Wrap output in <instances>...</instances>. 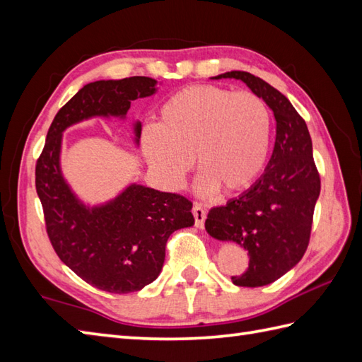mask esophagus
<instances>
[{"mask_svg": "<svg viewBox=\"0 0 362 362\" xmlns=\"http://www.w3.org/2000/svg\"><path fill=\"white\" fill-rule=\"evenodd\" d=\"M193 214H194V219H196V227L197 228H202L204 227V222H205V218H206L205 210L199 204H194Z\"/></svg>", "mask_w": 362, "mask_h": 362, "instance_id": "obj_1", "label": "esophagus"}]
</instances>
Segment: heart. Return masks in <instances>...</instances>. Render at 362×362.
<instances>
[{"label": "heart", "mask_w": 362, "mask_h": 362, "mask_svg": "<svg viewBox=\"0 0 362 362\" xmlns=\"http://www.w3.org/2000/svg\"><path fill=\"white\" fill-rule=\"evenodd\" d=\"M271 134V112L257 95L193 86L161 104L156 127L143 130L141 152L165 189L182 188L194 157L199 193H236L264 169Z\"/></svg>", "instance_id": "1"}]
</instances>
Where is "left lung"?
<instances>
[{
    "label": "left lung",
    "mask_w": 362,
    "mask_h": 362,
    "mask_svg": "<svg viewBox=\"0 0 362 362\" xmlns=\"http://www.w3.org/2000/svg\"><path fill=\"white\" fill-rule=\"evenodd\" d=\"M211 79L244 82L274 112L276 135L263 175L226 205L209 211L205 230L214 240L240 244L249 252V269L232 276L236 286L257 288L289 272L308 247L320 179L306 122L289 99L263 79L228 71Z\"/></svg>",
    "instance_id": "1"
}]
</instances>
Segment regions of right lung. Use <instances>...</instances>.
Returning <instances> with one entry per match:
<instances>
[{
    "mask_svg": "<svg viewBox=\"0 0 362 362\" xmlns=\"http://www.w3.org/2000/svg\"><path fill=\"white\" fill-rule=\"evenodd\" d=\"M157 91V81L144 76L83 86L57 112L35 166V188L54 250L83 281L113 294L140 291L157 279L168 238L194 226L193 204L140 183H129L105 202H83L60 165L64 132L91 118L124 121L130 103ZM132 134L138 146L140 121L132 124Z\"/></svg>",
    "mask_w": 362,
    "mask_h": 362,
    "instance_id": "1",
    "label": "right lung"
}]
</instances>
